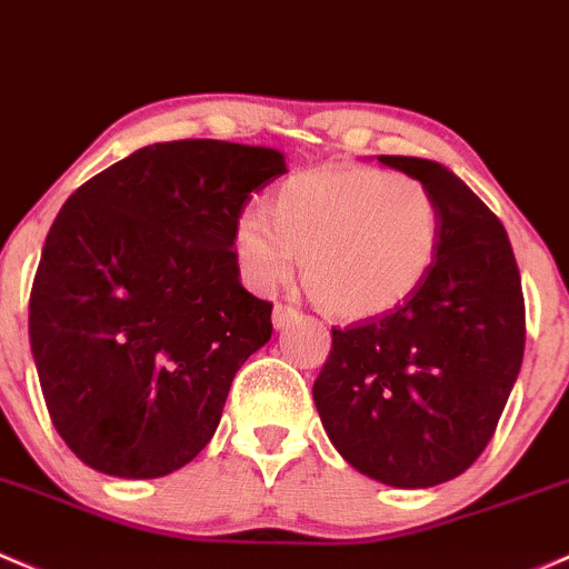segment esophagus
Instances as JSON below:
<instances>
[{"instance_id": "esophagus-1", "label": "esophagus", "mask_w": 569, "mask_h": 569, "mask_svg": "<svg viewBox=\"0 0 569 569\" xmlns=\"http://www.w3.org/2000/svg\"><path fill=\"white\" fill-rule=\"evenodd\" d=\"M300 319V310L291 308V305H274L272 308V325L274 330H280V327H289L291 321Z\"/></svg>"}]
</instances>
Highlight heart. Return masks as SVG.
<instances>
[{
    "mask_svg": "<svg viewBox=\"0 0 569 569\" xmlns=\"http://www.w3.org/2000/svg\"><path fill=\"white\" fill-rule=\"evenodd\" d=\"M441 218L420 179L370 166H319L289 177L264 209H244L231 248L244 283L269 295L295 274L338 319H376L426 283Z\"/></svg>",
    "mask_w": 569,
    "mask_h": 569,
    "instance_id": "1",
    "label": "heart"
}]
</instances>
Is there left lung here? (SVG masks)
<instances>
[{"label": "left lung", "instance_id": "obj_1", "mask_svg": "<svg viewBox=\"0 0 569 569\" xmlns=\"http://www.w3.org/2000/svg\"><path fill=\"white\" fill-rule=\"evenodd\" d=\"M379 163L430 190L439 256L403 305L332 330L313 400L357 471L430 488L463 475L499 426L523 362L521 272L501 220L450 169L403 154Z\"/></svg>", "mask_w": 569, "mask_h": 569}]
</instances>
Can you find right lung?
<instances>
[{
    "label": "right lung",
    "mask_w": 569,
    "mask_h": 569,
    "mask_svg": "<svg viewBox=\"0 0 569 569\" xmlns=\"http://www.w3.org/2000/svg\"><path fill=\"white\" fill-rule=\"evenodd\" d=\"M280 174L278 149L166 141L59 209L29 343L53 428L83 463L152 480L209 445L237 370L272 338V305L239 283L231 234Z\"/></svg>",
    "instance_id": "1"
}]
</instances>
